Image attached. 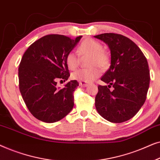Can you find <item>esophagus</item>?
Returning <instances> with one entry per match:
<instances>
[{"label":"esophagus","instance_id":"esophagus-1","mask_svg":"<svg viewBox=\"0 0 160 160\" xmlns=\"http://www.w3.org/2000/svg\"><path fill=\"white\" fill-rule=\"evenodd\" d=\"M79 85H80L81 87H85L88 86V83L84 82H79Z\"/></svg>","mask_w":160,"mask_h":160}]
</instances>
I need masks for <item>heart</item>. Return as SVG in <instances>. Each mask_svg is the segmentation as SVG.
<instances>
[{
  "mask_svg": "<svg viewBox=\"0 0 160 160\" xmlns=\"http://www.w3.org/2000/svg\"><path fill=\"white\" fill-rule=\"evenodd\" d=\"M100 43L92 38H86L81 43L78 52L81 55H90L87 69H79L72 74V78L78 82H90L96 79L100 74L101 69H105L109 65L110 58L108 54L103 51ZM66 64L70 70H75L79 65V58L77 54L71 52L66 56Z\"/></svg>",
  "mask_w": 160,
  "mask_h": 160,
  "instance_id": "b5f03b06",
  "label": "heart"
}]
</instances>
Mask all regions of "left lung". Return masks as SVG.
I'll list each match as a JSON object with an SVG mask.
<instances>
[{"mask_svg":"<svg viewBox=\"0 0 160 160\" xmlns=\"http://www.w3.org/2000/svg\"><path fill=\"white\" fill-rule=\"evenodd\" d=\"M108 46L111 65L101 80L108 86H98L95 107L99 114L113 123L132 118L146 99L150 76L147 60L130 38L117 33L94 36ZM112 86L114 89L110 91Z\"/></svg>","mask_w":160,"mask_h":160,"instance_id":"left-lung-1","label":"left lung"}]
</instances>
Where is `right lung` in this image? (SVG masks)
Wrapping results in <instances>:
<instances>
[{
	"label": "right lung",
	"mask_w": 160,
	"mask_h": 160,
	"mask_svg": "<svg viewBox=\"0 0 160 160\" xmlns=\"http://www.w3.org/2000/svg\"><path fill=\"white\" fill-rule=\"evenodd\" d=\"M82 37L47 35L32 43L23 54L18 73L19 90L28 110L40 121L58 122L73 109L78 82L70 81L63 88L58 87L57 82L68 79L66 56Z\"/></svg>",
	"instance_id": "obj_1"
}]
</instances>
